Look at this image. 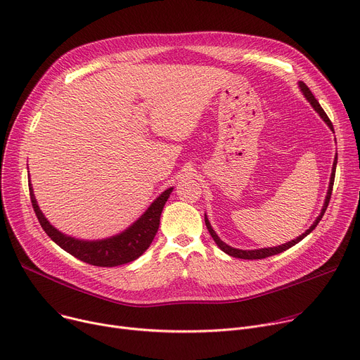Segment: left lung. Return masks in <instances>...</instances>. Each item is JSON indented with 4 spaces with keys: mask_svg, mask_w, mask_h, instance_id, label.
Listing matches in <instances>:
<instances>
[{
    "mask_svg": "<svg viewBox=\"0 0 360 360\" xmlns=\"http://www.w3.org/2000/svg\"><path fill=\"white\" fill-rule=\"evenodd\" d=\"M298 88H300V91L302 92L304 98H306V99L310 102V105L314 108L316 112L320 115V118L327 124V127H328L331 131H335V129H333V124H331V121H330V120H328V117L326 115L324 109L320 106L319 101L314 98V95L311 94V91L309 89V86H307L306 84H304V82H298ZM336 165H338V154H336L335 161H333V167H331V176H330L328 190H327V195H326V199H324L323 209H321L320 214L317 216V219L314 220V224H313V225H311L306 232H304L302 235H300L297 239L290 240V242H287V243H284V245H280V246L261 248V250H251V251H246V250H238V248H232V246H229L228 243H225L222 239H220V238L216 235V232L213 231V228H212V225H210V222H209L207 216L205 214V224H206V226H207L209 233L212 235V238H213V240L216 242V245H217V246L220 248V250H222L225 254H228V255H231V257H235V258H240V259H262V258H268V257H272V255H276V254H281V252L287 251L288 248L294 246L295 243H298L300 240H302L304 238H306L309 233H311V232L316 229V226L319 225V222L321 220V217H323V214H324V212H326V209H327V206H328L330 198H331V190H333L335 176H336Z\"/></svg>",
    "mask_w": 360,
    "mask_h": 360,
    "instance_id": "1",
    "label": "left lung"
}]
</instances>
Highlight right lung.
I'll return each mask as SVG.
<instances>
[{
    "instance_id": "1",
    "label": "right lung",
    "mask_w": 360,
    "mask_h": 360,
    "mask_svg": "<svg viewBox=\"0 0 360 360\" xmlns=\"http://www.w3.org/2000/svg\"><path fill=\"white\" fill-rule=\"evenodd\" d=\"M29 188L33 209L49 238L75 258L95 266H118L140 258L148 250L158 231L162 207L173 191V187L164 190L150 207L124 232L105 239L85 240L62 233L54 228L40 210L32 183L29 184Z\"/></svg>"
}]
</instances>
